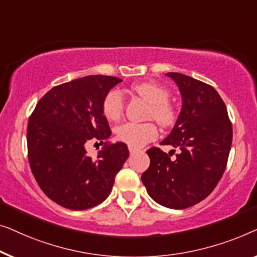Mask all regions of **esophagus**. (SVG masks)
<instances>
[{"mask_svg":"<svg viewBox=\"0 0 257 257\" xmlns=\"http://www.w3.org/2000/svg\"><path fill=\"white\" fill-rule=\"evenodd\" d=\"M137 151H139V149H136V148L129 147V153H130V155H134L135 153H137Z\"/></svg>","mask_w":257,"mask_h":257,"instance_id":"1","label":"esophagus"}]
</instances>
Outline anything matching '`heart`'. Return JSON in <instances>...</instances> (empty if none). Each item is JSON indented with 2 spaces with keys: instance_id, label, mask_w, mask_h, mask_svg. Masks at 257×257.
I'll list each match as a JSON object with an SVG mask.
<instances>
[{
  "instance_id": "obj_1",
  "label": "heart",
  "mask_w": 257,
  "mask_h": 257,
  "mask_svg": "<svg viewBox=\"0 0 257 257\" xmlns=\"http://www.w3.org/2000/svg\"><path fill=\"white\" fill-rule=\"evenodd\" d=\"M132 91L149 102L147 117L154 118L162 127H171L178 117V109L169 100L170 92L156 82L143 81L132 85ZM124 109V101L117 89H111L102 100V113L109 121H117ZM117 140L129 147L141 148L156 139L157 128L154 122H124L115 128Z\"/></svg>"
}]
</instances>
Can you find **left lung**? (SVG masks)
Masks as SVG:
<instances>
[{
	"mask_svg": "<svg viewBox=\"0 0 257 257\" xmlns=\"http://www.w3.org/2000/svg\"><path fill=\"white\" fill-rule=\"evenodd\" d=\"M166 75L178 85L183 106L172 132L161 144L179 148L180 153L171 158L160 148H150L147 151L150 165L142 182L158 204L183 209L208 197L221 179L233 128L214 87L182 73Z\"/></svg>",
	"mask_w": 257,
	"mask_h": 257,
	"instance_id": "left-lung-1",
	"label": "left lung"
}]
</instances>
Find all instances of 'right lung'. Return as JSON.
Masks as SVG:
<instances>
[{"instance_id": "obj_1", "label": "right lung", "mask_w": 257, "mask_h": 257, "mask_svg": "<svg viewBox=\"0 0 257 257\" xmlns=\"http://www.w3.org/2000/svg\"><path fill=\"white\" fill-rule=\"evenodd\" d=\"M122 79L88 75L58 85L38 101L27 128L28 157L43 192L65 208L82 211L109 196L116 173L129 156L127 144H107L96 158L89 140L111 135L102 100Z\"/></svg>"}]
</instances>
